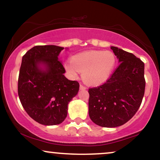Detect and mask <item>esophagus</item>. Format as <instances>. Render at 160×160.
Listing matches in <instances>:
<instances>
[{
	"label": "esophagus",
	"mask_w": 160,
	"mask_h": 160,
	"mask_svg": "<svg viewBox=\"0 0 160 160\" xmlns=\"http://www.w3.org/2000/svg\"><path fill=\"white\" fill-rule=\"evenodd\" d=\"M86 89H87L86 87H84V85H82V84H80V90H86Z\"/></svg>",
	"instance_id": "esophagus-1"
}]
</instances>
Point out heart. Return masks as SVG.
Listing matches in <instances>:
<instances>
[{
    "instance_id": "1",
    "label": "heart",
    "mask_w": 160,
    "mask_h": 160,
    "mask_svg": "<svg viewBox=\"0 0 160 160\" xmlns=\"http://www.w3.org/2000/svg\"><path fill=\"white\" fill-rule=\"evenodd\" d=\"M116 64V57L109 51H90L78 53L65 63V69L71 78L82 72L86 84L96 86L107 82Z\"/></svg>"
}]
</instances>
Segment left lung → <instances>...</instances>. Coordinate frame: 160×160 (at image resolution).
Returning a JSON list of instances; mask_svg holds the SVG:
<instances>
[{
	"label": "left lung",
	"instance_id": "obj_1",
	"mask_svg": "<svg viewBox=\"0 0 160 160\" xmlns=\"http://www.w3.org/2000/svg\"><path fill=\"white\" fill-rule=\"evenodd\" d=\"M120 65L104 84L89 89V115L107 128L123 125L135 115L144 96V63L133 53L111 46Z\"/></svg>",
	"mask_w": 160,
	"mask_h": 160
}]
</instances>
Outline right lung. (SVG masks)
Here are the masks:
<instances>
[{"mask_svg":"<svg viewBox=\"0 0 160 160\" xmlns=\"http://www.w3.org/2000/svg\"><path fill=\"white\" fill-rule=\"evenodd\" d=\"M64 48L37 45L22 59L18 95L22 107L32 119L45 126L62 123L68 103L79 90L76 81L68 80L59 55Z\"/></svg>","mask_w":160,"mask_h":160,"instance_id":"add662e5","label":"right lung"}]
</instances>
